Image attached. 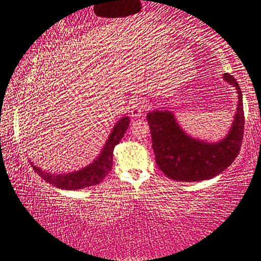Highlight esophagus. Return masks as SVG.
Instances as JSON below:
<instances>
[{"label":"esophagus","instance_id":"obj_1","mask_svg":"<svg viewBox=\"0 0 261 261\" xmlns=\"http://www.w3.org/2000/svg\"><path fill=\"white\" fill-rule=\"evenodd\" d=\"M146 109V103L144 100L137 99L131 105V116L132 117H140L143 115L144 110Z\"/></svg>","mask_w":261,"mask_h":261}]
</instances>
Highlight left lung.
Wrapping results in <instances>:
<instances>
[{"label":"left lung","instance_id":"8db88e82","mask_svg":"<svg viewBox=\"0 0 261 261\" xmlns=\"http://www.w3.org/2000/svg\"><path fill=\"white\" fill-rule=\"evenodd\" d=\"M222 78L236 88L238 102L230 129L219 141L208 143L189 136L169 110L158 109L147 114L155 162L169 178L183 182L213 178L230 166L240 153L244 134L242 91L231 74L223 73Z\"/></svg>","mask_w":261,"mask_h":261}]
</instances>
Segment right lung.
<instances>
[{
	"label": "right lung",
	"mask_w": 261,
	"mask_h": 261,
	"mask_svg": "<svg viewBox=\"0 0 261 261\" xmlns=\"http://www.w3.org/2000/svg\"><path fill=\"white\" fill-rule=\"evenodd\" d=\"M129 117H121L109 134L108 139L106 141L103 148L101 149L99 156L88 166L82 168V169L67 174H51L49 171H45L41 168L34 166L33 162H31V165L33 166V169L46 182L55 185L59 189L79 190L99 184L100 182H102L107 174L112 170L114 147L123 138L125 131L127 130V126H129Z\"/></svg>",
	"instance_id": "add662e5"
}]
</instances>
